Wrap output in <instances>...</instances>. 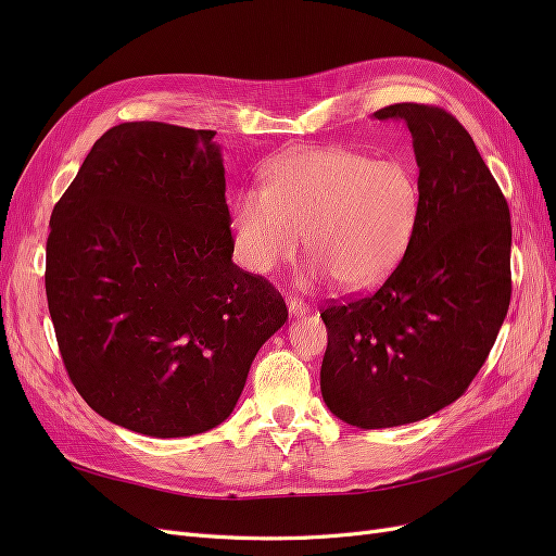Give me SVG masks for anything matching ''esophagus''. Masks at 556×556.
Listing matches in <instances>:
<instances>
[{"label":"esophagus","mask_w":556,"mask_h":556,"mask_svg":"<svg viewBox=\"0 0 556 556\" xmlns=\"http://www.w3.org/2000/svg\"><path fill=\"white\" fill-rule=\"evenodd\" d=\"M288 311H290V315L292 317H301V315H306L308 313V306L304 304V301H299V299H288Z\"/></svg>","instance_id":"1"}]
</instances>
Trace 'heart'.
<instances>
[{"mask_svg": "<svg viewBox=\"0 0 556 556\" xmlns=\"http://www.w3.org/2000/svg\"><path fill=\"white\" fill-rule=\"evenodd\" d=\"M264 188H243L231 204L237 255L252 274L294 260L306 237L308 280L333 278L364 290L406 252L419 213L413 172L350 148L288 150L264 169Z\"/></svg>", "mask_w": 556, "mask_h": 556, "instance_id": "1", "label": "heart"}]
</instances>
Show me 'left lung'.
Masks as SVG:
<instances>
[{"instance_id":"1","label":"left lung","mask_w":556,"mask_h":556,"mask_svg":"<svg viewBox=\"0 0 556 556\" xmlns=\"http://www.w3.org/2000/svg\"><path fill=\"white\" fill-rule=\"evenodd\" d=\"M417 162L419 213L403 260L374 294L323 313L319 371L327 408L345 425L419 422L457 401L496 341L510 306V211L457 117L394 104Z\"/></svg>"}]
</instances>
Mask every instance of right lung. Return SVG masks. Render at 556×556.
Returning a JSON list of instances; mask_svg holds the SVG:
<instances>
[{"instance_id": "1", "label": "right lung", "mask_w": 556, "mask_h": 556, "mask_svg": "<svg viewBox=\"0 0 556 556\" xmlns=\"http://www.w3.org/2000/svg\"><path fill=\"white\" fill-rule=\"evenodd\" d=\"M211 129L111 127L50 215L46 296L78 394L155 439L223 425L288 319L231 262L223 150Z\"/></svg>"}]
</instances>
